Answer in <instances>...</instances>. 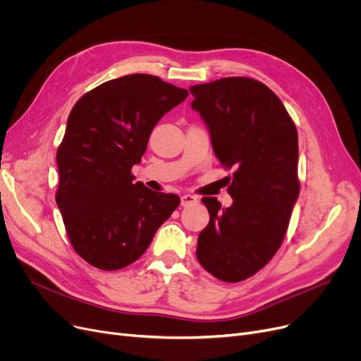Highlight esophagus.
I'll use <instances>...</instances> for the list:
<instances>
[{
  "instance_id": "esophagus-1",
  "label": "esophagus",
  "mask_w": 361,
  "mask_h": 361,
  "mask_svg": "<svg viewBox=\"0 0 361 361\" xmlns=\"http://www.w3.org/2000/svg\"><path fill=\"white\" fill-rule=\"evenodd\" d=\"M197 202H199V199L196 196H193V195H184V196H181V206H184V207L193 206Z\"/></svg>"
}]
</instances>
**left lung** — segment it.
<instances>
[{
    "instance_id": "1",
    "label": "left lung",
    "mask_w": 361,
    "mask_h": 361,
    "mask_svg": "<svg viewBox=\"0 0 361 361\" xmlns=\"http://www.w3.org/2000/svg\"><path fill=\"white\" fill-rule=\"evenodd\" d=\"M190 93L216 158L234 169L230 207L202 197L211 219L196 256L215 278L240 282L275 256L287 234L300 193L297 128L276 94L250 78L195 85Z\"/></svg>"
}]
</instances>
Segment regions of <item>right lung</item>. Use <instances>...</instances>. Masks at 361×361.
I'll return each instance as SVG.
<instances>
[{
	"label": "right lung",
	"mask_w": 361,
	"mask_h": 361,
	"mask_svg": "<svg viewBox=\"0 0 361 361\" xmlns=\"http://www.w3.org/2000/svg\"><path fill=\"white\" fill-rule=\"evenodd\" d=\"M188 97L157 75L128 74L85 93L56 150L55 200L73 249L92 267L117 271L136 262L180 197L135 183L157 123Z\"/></svg>",
	"instance_id": "1"
}]
</instances>
